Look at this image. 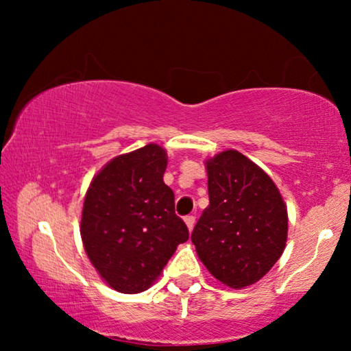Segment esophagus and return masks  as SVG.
Listing matches in <instances>:
<instances>
[{
	"instance_id": "esophagus-1",
	"label": "esophagus",
	"mask_w": 351,
	"mask_h": 351,
	"mask_svg": "<svg viewBox=\"0 0 351 351\" xmlns=\"http://www.w3.org/2000/svg\"><path fill=\"white\" fill-rule=\"evenodd\" d=\"M184 220H185L186 227H189V230L191 232V230H193V227H195V215H186Z\"/></svg>"
}]
</instances>
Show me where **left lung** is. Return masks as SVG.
Returning a JSON list of instances; mask_svg holds the SVG:
<instances>
[{
	"instance_id": "8db88e82",
	"label": "left lung",
	"mask_w": 351,
	"mask_h": 351,
	"mask_svg": "<svg viewBox=\"0 0 351 351\" xmlns=\"http://www.w3.org/2000/svg\"><path fill=\"white\" fill-rule=\"evenodd\" d=\"M209 206L191 233L199 261L233 289L265 276L281 257L287 209L265 171L237 150L206 161Z\"/></svg>"
}]
</instances>
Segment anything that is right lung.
<instances>
[{"label":"right lung","instance_id":"add662e5","mask_svg":"<svg viewBox=\"0 0 351 351\" xmlns=\"http://www.w3.org/2000/svg\"><path fill=\"white\" fill-rule=\"evenodd\" d=\"M167 155L156 143L113 158L90 182L81 239L99 275L123 294L147 291L189 239L165 184Z\"/></svg>","mask_w":351,"mask_h":351}]
</instances>
